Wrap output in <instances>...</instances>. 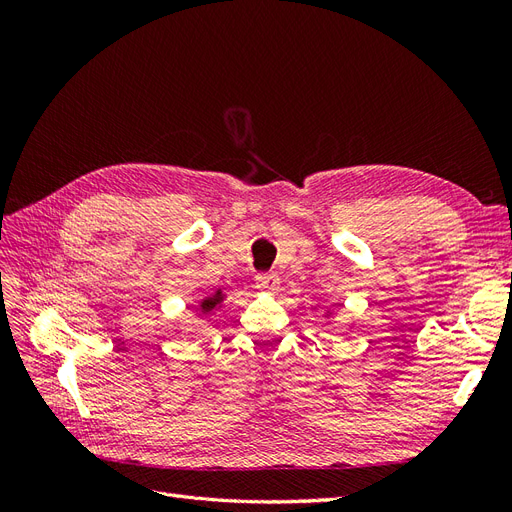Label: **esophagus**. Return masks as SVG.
I'll use <instances>...</instances> for the list:
<instances>
[{
    "instance_id": "esophagus-1",
    "label": "esophagus",
    "mask_w": 512,
    "mask_h": 512,
    "mask_svg": "<svg viewBox=\"0 0 512 512\" xmlns=\"http://www.w3.org/2000/svg\"><path fill=\"white\" fill-rule=\"evenodd\" d=\"M254 284L262 292H275L277 288H280V277H277L275 273H260V275H256Z\"/></svg>"
}]
</instances>
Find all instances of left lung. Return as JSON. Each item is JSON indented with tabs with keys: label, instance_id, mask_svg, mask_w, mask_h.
<instances>
[{
	"label": "left lung",
	"instance_id": "1",
	"mask_svg": "<svg viewBox=\"0 0 512 512\" xmlns=\"http://www.w3.org/2000/svg\"><path fill=\"white\" fill-rule=\"evenodd\" d=\"M331 316H333V309L331 307L324 309V318H331Z\"/></svg>",
	"mask_w": 512,
	"mask_h": 512
}]
</instances>
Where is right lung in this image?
<instances>
[{
    "label": "right lung",
    "mask_w": 512,
    "mask_h": 512,
    "mask_svg": "<svg viewBox=\"0 0 512 512\" xmlns=\"http://www.w3.org/2000/svg\"><path fill=\"white\" fill-rule=\"evenodd\" d=\"M226 301V292L222 290H213L209 292L207 297L200 299L196 305H194V314L196 318H207V316H213L218 309L222 307V303Z\"/></svg>",
    "instance_id": "obj_1"
}]
</instances>
